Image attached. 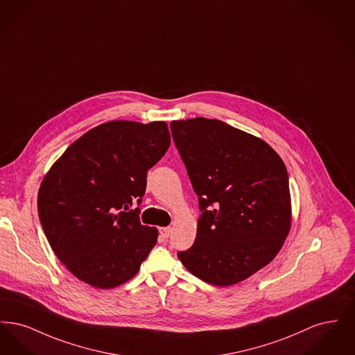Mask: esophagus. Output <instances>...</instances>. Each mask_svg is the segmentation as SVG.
Returning a JSON list of instances; mask_svg holds the SVG:
<instances>
[{
	"mask_svg": "<svg viewBox=\"0 0 355 355\" xmlns=\"http://www.w3.org/2000/svg\"><path fill=\"white\" fill-rule=\"evenodd\" d=\"M159 234L164 238H168L171 234V227L166 226V227H159Z\"/></svg>",
	"mask_w": 355,
	"mask_h": 355,
	"instance_id": "obj_1",
	"label": "esophagus"
}]
</instances>
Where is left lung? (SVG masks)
Listing matches in <instances>:
<instances>
[{
    "instance_id": "obj_1",
    "label": "left lung",
    "mask_w": 355,
    "mask_h": 355,
    "mask_svg": "<svg viewBox=\"0 0 355 355\" xmlns=\"http://www.w3.org/2000/svg\"><path fill=\"white\" fill-rule=\"evenodd\" d=\"M170 129L201 210L193 246L177 255L207 284H238L272 261L288 234L286 166L265 141L220 119L171 121Z\"/></svg>"
}]
</instances>
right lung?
Instances as JSON below:
<instances>
[{
    "label": "right lung",
    "mask_w": 355,
    "mask_h": 355,
    "mask_svg": "<svg viewBox=\"0 0 355 355\" xmlns=\"http://www.w3.org/2000/svg\"><path fill=\"white\" fill-rule=\"evenodd\" d=\"M162 121H110L73 142L45 175L38 217L57 258L98 288L133 278L157 243L139 220L146 174L168 152Z\"/></svg>",
    "instance_id": "right-lung-1"
}]
</instances>
